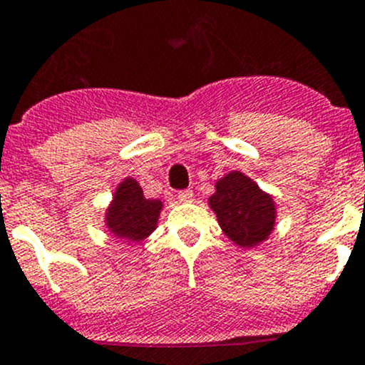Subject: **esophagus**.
<instances>
[{"instance_id": "1", "label": "esophagus", "mask_w": 365, "mask_h": 365, "mask_svg": "<svg viewBox=\"0 0 365 365\" xmlns=\"http://www.w3.org/2000/svg\"><path fill=\"white\" fill-rule=\"evenodd\" d=\"M178 201H180V203H192V201H194V192L190 189L180 190V192H178Z\"/></svg>"}]
</instances>
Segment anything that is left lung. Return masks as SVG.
<instances>
[{"instance_id":"obj_1","label":"left lung","mask_w":365,"mask_h":365,"mask_svg":"<svg viewBox=\"0 0 365 365\" xmlns=\"http://www.w3.org/2000/svg\"><path fill=\"white\" fill-rule=\"evenodd\" d=\"M208 203L224 235L240 247L261 244L274 230V200L244 173L231 171L217 180L215 194Z\"/></svg>"}]
</instances>
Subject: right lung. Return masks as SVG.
Wrapping results in <instances>:
<instances>
[{
  "mask_svg": "<svg viewBox=\"0 0 365 365\" xmlns=\"http://www.w3.org/2000/svg\"><path fill=\"white\" fill-rule=\"evenodd\" d=\"M160 210L162 201L146 200L141 185L134 178H125L106 212V224L116 238L141 242L155 231Z\"/></svg>",
  "mask_w": 365,
  "mask_h": 365,
  "instance_id": "add662e5",
  "label": "right lung"
}]
</instances>
